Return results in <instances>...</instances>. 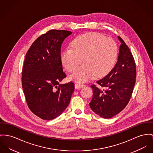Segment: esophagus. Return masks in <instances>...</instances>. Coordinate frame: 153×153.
Returning a JSON list of instances; mask_svg holds the SVG:
<instances>
[{"label":"esophagus","mask_w":153,"mask_h":153,"mask_svg":"<svg viewBox=\"0 0 153 153\" xmlns=\"http://www.w3.org/2000/svg\"><path fill=\"white\" fill-rule=\"evenodd\" d=\"M85 86V85L81 84V83H75V89H80V88H83Z\"/></svg>","instance_id":"esophagus-1"}]
</instances>
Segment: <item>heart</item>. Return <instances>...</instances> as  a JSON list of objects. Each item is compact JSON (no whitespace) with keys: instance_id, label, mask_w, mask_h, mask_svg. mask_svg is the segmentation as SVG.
<instances>
[{"instance_id":"obj_1","label":"heart","mask_w":153,"mask_h":153,"mask_svg":"<svg viewBox=\"0 0 153 153\" xmlns=\"http://www.w3.org/2000/svg\"><path fill=\"white\" fill-rule=\"evenodd\" d=\"M72 48H66L62 54L64 68L73 71L82 59V65L70 75V79L79 83L107 75L114 67L118 56V46L111 38L100 33L88 32L75 38Z\"/></svg>"}]
</instances>
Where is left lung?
Wrapping results in <instances>:
<instances>
[{
  "label": "left lung",
  "instance_id": "left-lung-1",
  "mask_svg": "<svg viewBox=\"0 0 153 153\" xmlns=\"http://www.w3.org/2000/svg\"><path fill=\"white\" fill-rule=\"evenodd\" d=\"M118 61L105 77L92 85L93 111L104 118H110L123 110L129 102L135 85L136 64L129 48L122 38ZM104 89L102 90V88Z\"/></svg>",
  "mask_w": 153,
  "mask_h": 153
}]
</instances>
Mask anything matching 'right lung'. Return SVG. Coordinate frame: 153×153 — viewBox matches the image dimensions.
Returning a JSON list of instances; mask_svg holds the SVG:
<instances>
[{
    "mask_svg": "<svg viewBox=\"0 0 153 153\" xmlns=\"http://www.w3.org/2000/svg\"><path fill=\"white\" fill-rule=\"evenodd\" d=\"M71 31L52 30L38 38L27 51L22 72V86L32 112L44 120L56 118L68 105L74 91L66 77L61 59V45Z\"/></svg>",
    "mask_w": 153,
    "mask_h": 153,
    "instance_id": "right-lung-1",
    "label": "right lung"
}]
</instances>
